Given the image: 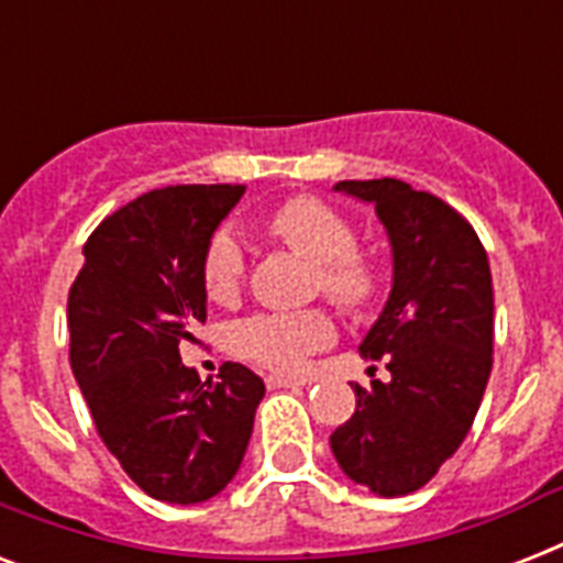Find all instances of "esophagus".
Returning a JSON list of instances; mask_svg holds the SVG:
<instances>
[{
    "instance_id": "obj_1",
    "label": "esophagus",
    "mask_w": 563,
    "mask_h": 563,
    "mask_svg": "<svg viewBox=\"0 0 563 563\" xmlns=\"http://www.w3.org/2000/svg\"><path fill=\"white\" fill-rule=\"evenodd\" d=\"M265 385H268V388H295V385H307V383H303V379H298V376L272 374V376H265Z\"/></svg>"
}]
</instances>
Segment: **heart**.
Returning a JSON list of instances; mask_svg holds the SVG:
<instances>
[{"label": "heart", "instance_id": "obj_1", "mask_svg": "<svg viewBox=\"0 0 563 563\" xmlns=\"http://www.w3.org/2000/svg\"><path fill=\"white\" fill-rule=\"evenodd\" d=\"M272 236L318 263V289L342 309L362 316L383 295V272L368 251L356 247L353 221L312 195H295L265 219ZM245 277V251L236 233L216 230L201 254V283L207 298L228 303ZM333 339V321L324 309L303 312H256L233 324V351L272 371H298L307 353Z\"/></svg>", "mask_w": 563, "mask_h": 563}]
</instances>
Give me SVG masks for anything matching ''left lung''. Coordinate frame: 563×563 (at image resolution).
Wrapping results in <instances>:
<instances>
[{
  "mask_svg": "<svg viewBox=\"0 0 563 563\" xmlns=\"http://www.w3.org/2000/svg\"><path fill=\"white\" fill-rule=\"evenodd\" d=\"M376 207L394 286L360 353L391 383L353 385L356 411L330 435L335 462L383 497L423 488L462 446L494 365V283L471 221L406 180H342Z\"/></svg>",
  "mask_w": 563,
  "mask_h": 563,
  "instance_id": "8db88e82",
  "label": "left lung"
}]
</instances>
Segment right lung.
Listing matches in <instances>:
<instances>
[{
    "label": "right lung",
    "mask_w": 563,
    "mask_h": 563,
    "mask_svg": "<svg viewBox=\"0 0 563 563\" xmlns=\"http://www.w3.org/2000/svg\"><path fill=\"white\" fill-rule=\"evenodd\" d=\"M242 184L140 195L92 230L69 289V362L101 441L154 499L203 503L236 476L263 379L224 362L201 383L180 344L207 321L201 254Z\"/></svg>",
    "instance_id": "add662e5"
}]
</instances>
